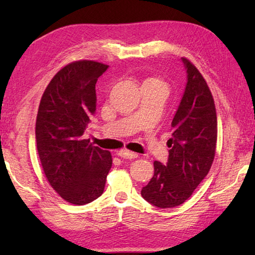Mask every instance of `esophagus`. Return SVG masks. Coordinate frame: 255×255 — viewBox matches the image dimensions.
Returning <instances> with one entry per match:
<instances>
[{"mask_svg": "<svg viewBox=\"0 0 255 255\" xmlns=\"http://www.w3.org/2000/svg\"><path fill=\"white\" fill-rule=\"evenodd\" d=\"M118 155L121 156V158H124V159H134V158H137V156H138V153L124 149L122 151H119Z\"/></svg>", "mask_w": 255, "mask_h": 255, "instance_id": "1", "label": "esophagus"}]
</instances>
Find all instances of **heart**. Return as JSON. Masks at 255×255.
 Segmentation results:
<instances>
[{
    "label": "heart",
    "instance_id": "heart-1",
    "mask_svg": "<svg viewBox=\"0 0 255 255\" xmlns=\"http://www.w3.org/2000/svg\"><path fill=\"white\" fill-rule=\"evenodd\" d=\"M145 82H159V83H163L161 80L156 79V78H150V79H148V80H145ZM163 84H164V83H163Z\"/></svg>",
    "mask_w": 255,
    "mask_h": 255
}]
</instances>
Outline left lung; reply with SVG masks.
I'll return each mask as SVG.
<instances>
[{"label": "left lung", "instance_id": "8db88e82", "mask_svg": "<svg viewBox=\"0 0 255 255\" xmlns=\"http://www.w3.org/2000/svg\"><path fill=\"white\" fill-rule=\"evenodd\" d=\"M187 82L172 121L169 159L154 161V174L142 187V197L159 208L183 204L213 164L217 143V115L211 92L197 68L182 58Z\"/></svg>", "mask_w": 255, "mask_h": 255}]
</instances>
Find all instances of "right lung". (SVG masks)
Returning a JSON list of instances; mask_svg holds the SVG:
<instances>
[{
  "mask_svg": "<svg viewBox=\"0 0 255 255\" xmlns=\"http://www.w3.org/2000/svg\"><path fill=\"white\" fill-rule=\"evenodd\" d=\"M108 66L80 60L62 68L48 84L36 119V143L52 188L74 205H84L104 192L112 167L110 151L82 136L96 111L95 84Z\"/></svg>",
  "mask_w": 255,
  "mask_h": 255,
  "instance_id": "right-lung-1",
  "label": "right lung"
}]
</instances>
